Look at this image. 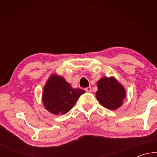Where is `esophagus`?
Here are the masks:
<instances>
[{
	"label": "esophagus",
	"mask_w": 157,
	"mask_h": 157,
	"mask_svg": "<svg viewBox=\"0 0 157 157\" xmlns=\"http://www.w3.org/2000/svg\"><path fill=\"white\" fill-rule=\"evenodd\" d=\"M85 91H86V92H88V93H90V92L91 91V86L86 87V88L85 89Z\"/></svg>",
	"instance_id": "obj_1"
}]
</instances>
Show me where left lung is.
Masks as SVG:
<instances>
[{
	"label": "left lung",
	"instance_id": "1",
	"mask_svg": "<svg viewBox=\"0 0 157 157\" xmlns=\"http://www.w3.org/2000/svg\"><path fill=\"white\" fill-rule=\"evenodd\" d=\"M125 94L123 86L113 78H103L98 82L96 98L108 109L114 110L120 107Z\"/></svg>",
	"mask_w": 157,
	"mask_h": 157
}]
</instances>
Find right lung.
<instances>
[{"instance_id":"add662e5","label":"right lung","mask_w":157,"mask_h":157,"mask_svg":"<svg viewBox=\"0 0 157 157\" xmlns=\"http://www.w3.org/2000/svg\"><path fill=\"white\" fill-rule=\"evenodd\" d=\"M85 91L74 89L62 77L53 75L44 87L43 103L45 108L55 115H63L68 112Z\"/></svg>"}]
</instances>
